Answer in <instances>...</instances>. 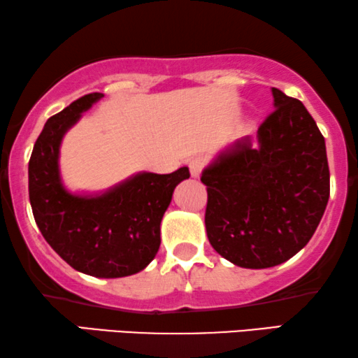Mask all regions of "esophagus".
Here are the masks:
<instances>
[{"mask_svg": "<svg viewBox=\"0 0 358 358\" xmlns=\"http://www.w3.org/2000/svg\"><path fill=\"white\" fill-rule=\"evenodd\" d=\"M203 166H205V158L201 157H194L192 160L188 162V169H189V175L193 176V178H198L201 173Z\"/></svg>", "mask_w": 358, "mask_h": 358, "instance_id": "esophagus-1", "label": "esophagus"}]
</instances>
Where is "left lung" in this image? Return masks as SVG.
<instances>
[{
    "instance_id": "1",
    "label": "left lung",
    "mask_w": 358,
    "mask_h": 358,
    "mask_svg": "<svg viewBox=\"0 0 358 358\" xmlns=\"http://www.w3.org/2000/svg\"><path fill=\"white\" fill-rule=\"evenodd\" d=\"M274 110L251 135L224 147L201 171L206 234L246 269L282 264L309 243L330 193L325 140L304 103L271 89Z\"/></svg>"
}]
</instances>
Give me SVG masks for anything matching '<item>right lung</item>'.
<instances>
[{
  "instance_id": "1",
  "label": "right lung",
  "mask_w": 358,
  "mask_h": 358,
  "mask_svg": "<svg viewBox=\"0 0 358 358\" xmlns=\"http://www.w3.org/2000/svg\"><path fill=\"white\" fill-rule=\"evenodd\" d=\"M102 97L87 94L48 119L31 153L29 201L41 234L71 268L114 279L140 273L157 256L162 218L189 171H138L102 192H71L59 165L62 138Z\"/></svg>"
}]
</instances>
